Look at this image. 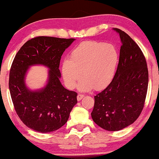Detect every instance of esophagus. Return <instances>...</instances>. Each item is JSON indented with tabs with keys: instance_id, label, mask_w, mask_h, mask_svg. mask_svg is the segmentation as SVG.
<instances>
[{
	"instance_id": "1",
	"label": "esophagus",
	"mask_w": 159,
	"mask_h": 159,
	"mask_svg": "<svg viewBox=\"0 0 159 159\" xmlns=\"http://www.w3.org/2000/svg\"><path fill=\"white\" fill-rule=\"evenodd\" d=\"M83 97H84V95H82V94H78V95H77V101H81V100L83 98Z\"/></svg>"
}]
</instances>
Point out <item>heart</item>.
Here are the masks:
<instances>
[{"instance_id":"b5f03b06","label":"heart","mask_w":159,"mask_h":159,"mask_svg":"<svg viewBox=\"0 0 159 159\" xmlns=\"http://www.w3.org/2000/svg\"><path fill=\"white\" fill-rule=\"evenodd\" d=\"M117 48L111 43L86 41L71 52L70 58L61 65V74L66 88L88 92L106 88L114 79L119 63ZM82 74H81V72Z\"/></svg>"}]
</instances>
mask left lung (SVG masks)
<instances>
[{"label": "left lung", "mask_w": 159, "mask_h": 159, "mask_svg": "<svg viewBox=\"0 0 159 159\" xmlns=\"http://www.w3.org/2000/svg\"><path fill=\"white\" fill-rule=\"evenodd\" d=\"M119 64L112 82L94 96L91 116L94 122L108 131H119L132 125L142 111L148 85L147 63L138 44L122 30Z\"/></svg>", "instance_id": "1"}]
</instances>
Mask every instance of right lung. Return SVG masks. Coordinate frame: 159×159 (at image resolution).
I'll return each instance as SVG.
<instances>
[{
  "instance_id": "add662e5",
  "label": "right lung",
  "mask_w": 159,
  "mask_h": 159,
  "mask_svg": "<svg viewBox=\"0 0 159 159\" xmlns=\"http://www.w3.org/2000/svg\"><path fill=\"white\" fill-rule=\"evenodd\" d=\"M75 39L40 36L28 40L15 56L9 74V90L17 115L30 129L42 133L56 131L68 121L77 103V93L60 82L61 56ZM47 67L48 79L42 89L31 90L25 84L30 67Z\"/></svg>"
}]
</instances>
